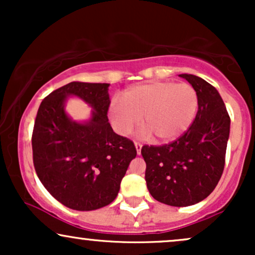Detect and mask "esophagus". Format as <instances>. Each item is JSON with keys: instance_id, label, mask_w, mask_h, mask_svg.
Instances as JSON below:
<instances>
[{"instance_id": "obj_1", "label": "esophagus", "mask_w": 255, "mask_h": 255, "mask_svg": "<svg viewBox=\"0 0 255 255\" xmlns=\"http://www.w3.org/2000/svg\"><path fill=\"white\" fill-rule=\"evenodd\" d=\"M134 145H135V148H136V153H137V154H140V153H141V147H142V144H141V142H139V141H135V142H134Z\"/></svg>"}]
</instances>
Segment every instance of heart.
<instances>
[{
	"mask_svg": "<svg viewBox=\"0 0 255 255\" xmlns=\"http://www.w3.org/2000/svg\"><path fill=\"white\" fill-rule=\"evenodd\" d=\"M110 105L109 115L115 129L130 133L142 122L145 135L154 134L159 141L177 139L189 128L198 111V93L191 84L154 81L128 89Z\"/></svg>",
	"mask_w": 255,
	"mask_h": 255,
	"instance_id": "1",
	"label": "heart"
}]
</instances>
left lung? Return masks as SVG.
Listing matches in <instances>:
<instances>
[{
  "label": "left lung",
  "mask_w": 255,
  "mask_h": 255,
  "mask_svg": "<svg viewBox=\"0 0 255 255\" xmlns=\"http://www.w3.org/2000/svg\"><path fill=\"white\" fill-rule=\"evenodd\" d=\"M198 93V113L180 137L160 146L144 145L145 180L159 203L191 206L204 200L221 180L230 118L218 91L193 74H181Z\"/></svg>",
  "instance_id": "obj_1"
}]
</instances>
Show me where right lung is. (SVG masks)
I'll list each match as a JSON object with an SVG mask.
<instances>
[{
    "instance_id": "right-lung-1",
    "label": "right lung",
    "mask_w": 255,
    "mask_h": 255,
    "mask_svg": "<svg viewBox=\"0 0 255 255\" xmlns=\"http://www.w3.org/2000/svg\"><path fill=\"white\" fill-rule=\"evenodd\" d=\"M109 84L73 81L52 91L38 109L32 133L33 165L46 191L69 209L92 211L115 200L134 142L113 130ZM77 95L94 108L89 123L68 118L64 102Z\"/></svg>"
}]
</instances>
